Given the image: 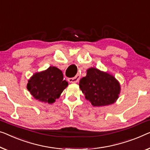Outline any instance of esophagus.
<instances>
[{"mask_svg": "<svg viewBox=\"0 0 150 150\" xmlns=\"http://www.w3.org/2000/svg\"><path fill=\"white\" fill-rule=\"evenodd\" d=\"M80 77H80V75L77 74L74 77L69 78L68 81H69V82H70V83H77L78 81H79V80L80 79Z\"/></svg>", "mask_w": 150, "mask_h": 150, "instance_id": "esophagus-1", "label": "esophagus"}]
</instances>
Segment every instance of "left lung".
Masks as SVG:
<instances>
[{"instance_id":"obj_1","label":"left lung","mask_w":150,"mask_h":150,"mask_svg":"<svg viewBox=\"0 0 150 150\" xmlns=\"http://www.w3.org/2000/svg\"><path fill=\"white\" fill-rule=\"evenodd\" d=\"M79 88L93 106L110 105L117 101L120 86L115 77L96 68H89L80 79Z\"/></svg>"}]
</instances>
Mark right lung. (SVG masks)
<instances>
[{"instance_id":"obj_1","label":"right lung","mask_w":150,"mask_h":150,"mask_svg":"<svg viewBox=\"0 0 150 150\" xmlns=\"http://www.w3.org/2000/svg\"><path fill=\"white\" fill-rule=\"evenodd\" d=\"M68 86L62 72L55 67L35 73L28 80L27 88L34 98L40 102L52 104Z\"/></svg>"}]
</instances>
